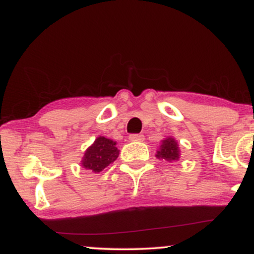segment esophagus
<instances>
[{"instance_id": "esophagus-1", "label": "esophagus", "mask_w": 254, "mask_h": 254, "mask_svg": "<svg viewBox=\"0 0 254 254\" xmlns=\"http://www.w3.org/2000/svg\"><path fill=\"white\" fill-rule=\"evenodd\" d=\"M129 139L132 142H141L144 139V136L142 133H132L129 136Z\"/></svg>"}]
</instances>
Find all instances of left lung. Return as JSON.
<instances>
[{"label": "left lung", "instance_id": "8db88e82", "mask_svg": "<svg viewBox=\"0 0 254 254\" xmlns=\"http://www.w3.org/2000/svg\"><path fill=\"white\" fill-rule=\"evenodd\" d=\"M155 156L159 160H165L167 162L178 161L180 157V148L176 138L168 136L162 139L159 148H157Z\"/></svg>", "mask_w": 254, "mask_h": 254}]
</instances>
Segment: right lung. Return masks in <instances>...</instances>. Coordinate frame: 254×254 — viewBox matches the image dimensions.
Segmentation results:
<instances>
[{
  "instance_id": "obj_1",
  "label": "right lung",
  "mask_w": 254,
  "mask_h": 254,
  "mask_svg": "<svg viewBox=\"0 0 254 254\" xmlns=\"http://www.w3.org/2000/svg\"><path fill=\"white\" fill-rule=\"evenodd\" d=\"M116 144L117 142L111 138H106L104 136L97 137L93 144L84 151V155L80 162L81 166L94 173H100L107 166L117 160L119 149Z\"/></svg>"
}]
</instances>
